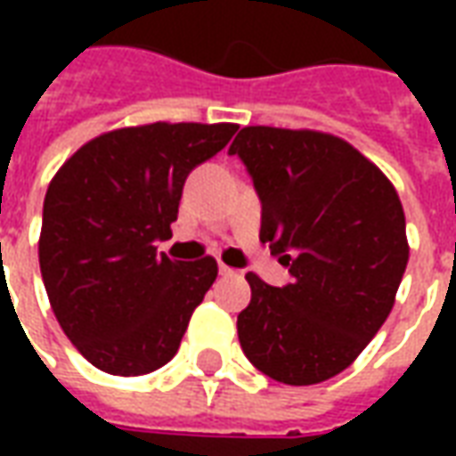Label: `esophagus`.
Returning <instances> with one entry per match:
<instances>
[{
	"instance_id": "esophagus-1",
	"label": "esophagus",
	"mask_w": 456,
	"mask_h": 456,
	"mask_svg": "<svg viewBox=\"0 0 456 456\" xmlns=\"http://www.w3.org/2000/svg\"><path fill=\"white\" fill-rule=\"evenodd\" d=\"M219 276H237V271H234V268L224 266V264H219Z\"/></svg>"
}]
</instances>
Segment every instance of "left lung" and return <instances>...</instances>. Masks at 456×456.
<instances>
[{
  "label": "left lung",
  "instance_id": "obj_1",
  "mask_svg": "<svg viewBox=\"0 0 456 456\" xmlns=\"http://www.w3.org/2000/svg\"><path fill=\"white\" fill-rule=\"evenodd\" d=\"M261 200V244L290 283L247 273L239 344L258 371L310 386L344 371L391 313L408 264L395 190L346 141L320 131L247 126L229 146Z\"/></svg>",
  "mask_w": 456,
  "mask_h": 456
}]
</instances>
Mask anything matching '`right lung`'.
Returning <instances> with one entry per match:
<instances>
[{"label": "right lung", "mask_w": 456, "mask_h": 456, "mask_svg": "<svg viewBox=\"0 0 456 456\" xmlns=\"http://www.w3.org/2000/svg\"><path fill=\"white\" fill-rule=\"evenodd\" d=\"M237 124H146L97 136L55 173L44 200L38 261L68 339L114 376L160 369L217 278L212 256L156 251L178 219L183 185Z\"/></svg>", "instance_id": "obj_1"}]
</instances>
